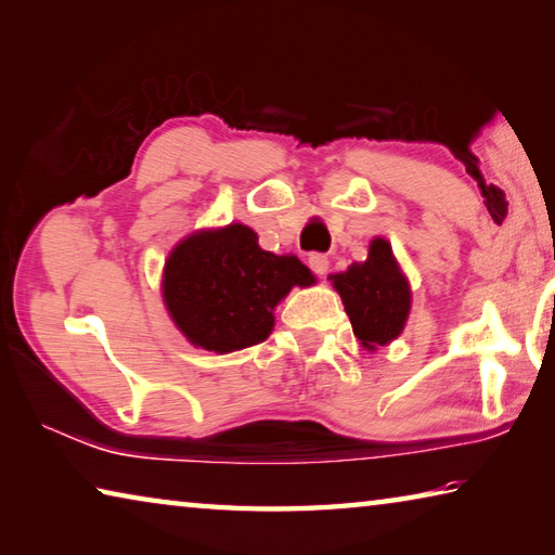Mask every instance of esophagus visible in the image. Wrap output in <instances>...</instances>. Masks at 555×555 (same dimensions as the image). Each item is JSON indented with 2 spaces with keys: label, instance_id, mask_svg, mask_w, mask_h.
<instances>
[{
  "label": "esophagus",
  "instance_id": "34e87169",
  "mask_svg": "<svg viewBox=\"0 0 555 555\" xmlns=\"http://www.w3.org/2000/svg\"><path fill=\"white\" fill-rule=\"evenodd\" d=\"M308 264L315 271L318 276H325L327 274V267H331V261H327L325 255H311L308 257Z\"/></svg>",
  "mask_w": 555,
  "mask_h": 555
}]
</instances>
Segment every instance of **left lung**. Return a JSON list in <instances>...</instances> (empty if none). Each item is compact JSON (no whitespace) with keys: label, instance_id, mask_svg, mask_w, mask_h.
Listing matches in <instances>:
<instances>
[{"label":"left lung","instance_id":"8db88e82","mask_svg":"<svg viewBox=\"0 0 555 555\" xmlns=\"http://www.w3.org/2000/svg\"><path fill=\"white\" fill-rule=\"evenodd\" d=\"M331 281L364 350L387 347L403 333L411 313V284L393 257L389 240L374 237L367 259L354 261L340 274H331Z\"/></svg>","mask_w":555,"mask_h":555}]
</instances>
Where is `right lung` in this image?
I'll return each instance as SVG.
<instances>
[{
    "mask_svg": "<svg viewBox=\"0 0 555 555\" xmlns=\"http://www.w3.org/2000/svg\"><path fill=\"white\" fill-rule=\"evenodd\" d=\"M313 284L298 257L261 249L255 230L230 222L188 234L168 251L162 296L188 343L228 354L267 340L288 291Z\"/></svg>",
    "mask_w": 555,
    "mask_h": 555,
    "instance_id": "obj_1",
    "label": "right lung"
}]
</instances>
